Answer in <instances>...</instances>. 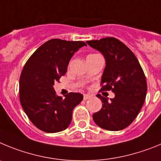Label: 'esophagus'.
<instances>
[{"label":"esophagus","instance_id":"1","mask_svg":"<svg viewBox=\"0 0 161 161\" xmlns=\"http://www.w3.org/2000/svg\"><path fill=\"white\" fill-rule=\"evenodd\" d=\"M91 97H92V95H83L84 100H86V99H89V98H91Z\"/></svg>","mask_w":161,"mask_h":161}]
</instances>
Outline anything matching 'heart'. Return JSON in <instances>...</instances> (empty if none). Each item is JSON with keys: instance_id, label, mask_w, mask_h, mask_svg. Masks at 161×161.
Instances as JSON below:
<instances>
[{"instance_id": "1", "label": "heart", "mask_w": 161, "mask_h": 161, "mask_svg": "<svg viewBox=\"0 0 161 161\" xmlns=\"http://www.w3.org/2000/svg\"><path fill=\"white\" fill-rule=\"evenodd\" d=\"M90 55H92V54H90Z\"/></svg>"}]
</instances>
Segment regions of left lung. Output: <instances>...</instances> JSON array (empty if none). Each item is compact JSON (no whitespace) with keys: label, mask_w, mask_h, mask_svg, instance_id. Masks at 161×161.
Wrapping results in <instances>:
<instances>
[{"label":"left lung","mask_w":161,"mask_h":161,"mask_svg":"<svg viewBox=\"0 0 161 161\" xmlns=\"http://www.w3.org/2000/svg\"><path fill=\"white\" fill-rule=\"evenodd\" d=\"M103 54L106 67L101 80V91H111L115 98L98 94L103 106L93 114L98 127L108 131H119L134 121L144 105L147 94V81L138 59L131 50L115 37L86 42Z\"/></svg>","instance_id":"8db88e82"}]
</instances>
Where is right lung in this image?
<instances>
[{"label": "right lung", "instance_id": "right-lung-1", "mask_svg": "<svg viewBox=\"0 0 161 161\" xmlns=\"http://www.w3.org/2000/svg\"><path fill=\"white\" fill-rule=\"evenodd\" d=\"M86 44L84 42L51 39L42 45L30 57L21 71L19 98L28 118L38 129L55 133L67 128L74 108L83 95L70 92L65 98L58 96L53 86L65 75L75 52Z\"/></svg>", "mask_w": 161, "mask_h": 161}]
</instances>
